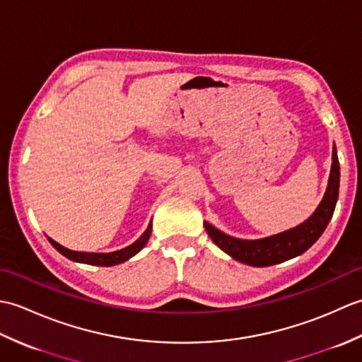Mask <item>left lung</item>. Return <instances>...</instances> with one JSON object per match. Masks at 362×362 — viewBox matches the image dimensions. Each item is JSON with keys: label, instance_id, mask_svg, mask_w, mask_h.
<instances>
[{"label": "left lung", "instance_id": "left-lung-1", "mask_svg": "<svg viewBox=\"0 0 362 362\" xmlns=\"http://www.w3.org/2000/svg\"><path fill=\"white\" fill-rule=\"evenodd\" d=\"M339 160H337L336 146H333V163L329 171L328 187L322 202L311 216L302 224L286 230V232L263 238V240H238V238L222 233L209 222H204L206 233L219 249L230 257L249 266L264 267L283 263L294 257L302 255L316 243L324 233L329 219H332L337 196H339Z\"/></svg>", "mask_w": 362, "mask_h": 362}]
</instances>
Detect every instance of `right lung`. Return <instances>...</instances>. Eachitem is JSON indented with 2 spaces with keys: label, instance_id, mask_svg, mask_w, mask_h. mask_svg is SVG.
<instances>
[{
  "label": "right lung",
  "instance_id": "1",
  "mask_svg": "<svg viewBox=\"0 0 362 362\" xmlns=\"http://www.w3.org/2000/svg\"><path fill=\"white\" fill-rule=\"evenodd\" d=\"M152 232V224L149 222V227L146 228V232L138 238V240L127 245V247L117 250V252H110V253H93V252H76V250H70L60 245L59 243H56L51 238H48L49 243L52 244V247H56L62 255H65L66 258H70L73 261H78V263H86V264H93V266H115L119 263H124L129 258H132L134 255H136L140 252L146 243H148L149 236Z\"/></svg>",
  "mask_w": 362,
  "mask_h": 362
}]
</instances>
